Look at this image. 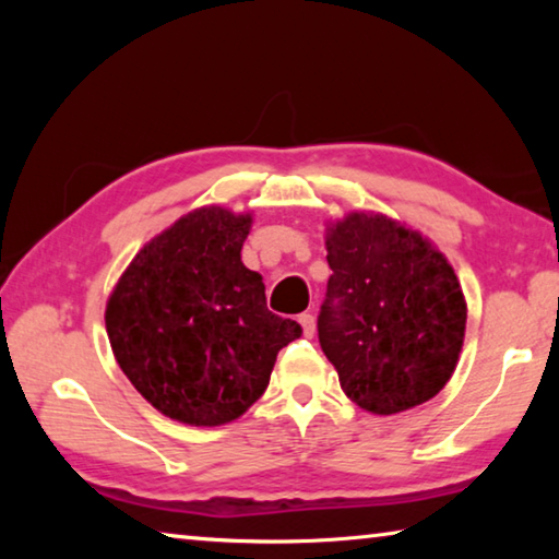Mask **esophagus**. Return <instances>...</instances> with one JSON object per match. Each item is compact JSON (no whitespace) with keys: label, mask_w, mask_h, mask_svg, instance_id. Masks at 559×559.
<instances>
[{"label":"esophagus","mask_w":559,"mask_h":559,"mask_svg":"<svg viewBox=\"0 0 559 559\" xmlns=\"http://www.w3.org/2000/svg\"><path fill=\"white\" fill-rule=\"evenodd\" d=\"M298 323H300V328H302V335L313 337V333H316V316H313V313H302V316L298 318Z\"/></svg>","instance_id":"esophagus-1"}]
</instances>
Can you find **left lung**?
<instances>
[{
  "label": "left lung",
  "instance_id": "8db88e82",
  "mask_svg": "<svg viewBox=\"0 0 559 559\" xmlns=\"http://www.w3.org/2000/svg\"><path fill=\"white\" fill-rule=\"evenodd\" d=\"M333 276L318 337L359 409L390 416L437 396L466 335V298L427 236L374 212L325 226Z\"/></svg>",
  "mask_w": 559,
  "mask_h": 559
}]
</instances>
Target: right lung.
I'll return each instance as SVG.
<instances>
[{
  "label": "right lung",
  "instance_id": "add662e5",
  "mask_svg": "<svg viewBox=\"0 0 559 559\" xmlns=\"http://www.w3.org/2000/svg\"><path fill=\"white\" fill-rule=\"evenodd\" d=\"M251 214L200 206L135 253L106 302L120 370L159 414L222 427L266 392L276 355L300 337L266 308L261 273L241 261Z\"/></svg>",
  "mask_w": 559,
  "mask_h": 559
}]
</instances>
